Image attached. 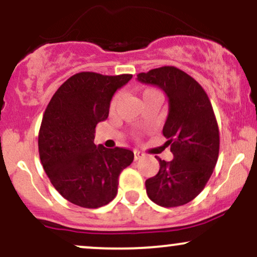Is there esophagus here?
<instances>
[{
    "instance_id": "obj_1",
    "label": "esophagus",
    "mask_w": 257,
    "mask_h": 257,
    "mask_svg": "<svg viewBox=\"0 0 257 257\" xmlns=\"http://www.w3.org/2000/svg\"><path fill=\"white\" fill-rule=\"evenodd\" d=\"M144 155L140 151H134V161H139L140 158H143Z\"/></svg>"
}]
</instances>
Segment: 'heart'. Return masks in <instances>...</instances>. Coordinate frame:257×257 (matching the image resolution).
<instances>
[{
    "instance_id": "1",
    "label": "heart",
    "mask_w": 257,
    "mask_h": 257,
    "mask_svg": "<svg viewBox=\"0 0 257 257\" xmlns=\"http://www.w3.org/2000/svg\"><path fill=\"white\" fill-rule=\"evenodd\" d=\"M151 98H162V95L157 89H155V88H147V89L143 91V99L146 100ZM118 102H119V95H116L111 101V106H110L111 111L116 110L117 106H118Z\"/></svg>"
}]
</instances>
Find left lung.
I'll return each instance as SVG.
<instances>
[{"label": "left lung", "instance_id": "obj_1", "mask_svg": "<svg viewBox=\"0 0 257 257\" xmlns=\"http://www.w3.org/2000/svg\"><path fill=\"white\" fill-rule=\"evenodd\" d=\"M141 83L167 94L169 112L163 126L174 159L159 162V172L146 180V192L166 208L196 198L210 179L219 157V126L208 95L196 79L178 67L163 66L138 75Z\"/></svg>", "mask_w": 257, "mask_h": 257}]
</instances>
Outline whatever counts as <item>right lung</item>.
I'll return each instance as SVG.
<instances>
[{
    "label": "right lung",
    "instance_id": "right-lung-1",
    "mask_svg": "<svg viewBox=\"0 0 257 257\" xmlns=\"http://www.w3.org/2000/svg\"><path fill=\"white\" fill-rule=\"evenodd\" d=\"M132 75L79 72L59 87L44 111L38 152L44 172L65 199L100 208L116 197L119 174L131 166V150L94 144L95 126L108 117L117 89Z\"/></svg>",
    "mask_w": 257,
    "mask_h": 257
}]
</instances>
